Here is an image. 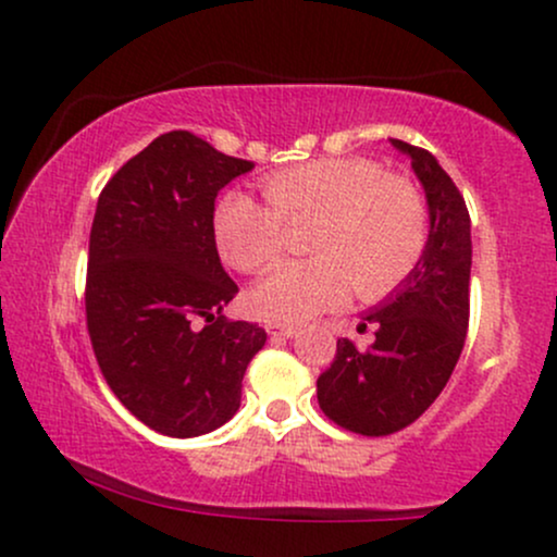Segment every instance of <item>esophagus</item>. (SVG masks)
Instances as JSON below:
<instances>
[{"label":"esophagus","mask_w":557,"mask_h":557,"mask_svg":"<svg viewBox=\"0 0 557 557\" xmlns=\"http://www.w3.org/2000/svg\"><path fill=\"white\" fill-rule=\"evenodd\" d=\"M267 332H270V337H283V341L296 335V330L293 327H287V324H274V322L267 324Z\"/></svg>","instance_id":"34e87169"}]
</instances>
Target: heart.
<instances>
[{
    "label": "heart",
    "instance_id": "heart-1",
    "mask_svg": "<svg viewBox=\"0 0 557 557\" xmlns=\"http://www.w3.org/2000/svg\"><path fill=\"white\" fill-rule=\"evenodd\" d=\"M264 201L230 190L214 207V240L240 272L283 253L285 225L314 220L311 259L283 261L248 293V309L277 324H304L354 296L385 298L411 277L432 235L424 190L369 157H322L272 172Z\"/></svg>",
    "mask_w": 557,
    "mask_h": 557
}]
</instances>
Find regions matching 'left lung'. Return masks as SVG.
Returning a JSON list of instances; mask_svg holds the SVG:
<instances>
[{"instance_id": "left-lung-1", "label": "left lung", "mask_w": 557, "mask_h": 557, "mask_svg": "<svg viewBox=\"0 0 557 557\" xmlns=\"http://www.w3.org/2000/svg\"><path fill=\"white\" fill-rule=\"evenodd\" d=\"M411 157L432 212V235L411 277L374 306V343L337 341L317 380L324 417L343 430L385 437L413 424L443 393L469 330L471 220L461 190L426 149L393 138ZM367 330V324H361Z\"/></svg>"}]
</instances>
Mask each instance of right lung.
Returning a JSON list of instances; mask_svg holds the SVG:
<instances>
[{
	"instance_id": "1",
	"label": "right lung",
	"mask_w": 557,
	"mask_h": 557,
	"mask_svg": "<svg viewBox=\"0 0 557 557\" xmlns=\"http://www.w3.org/2000/svg\"><path fill=\"white\" fill-rule=\"evenodd\" d=\"M253 162L170 131L110 177L88 240L86 324L107 385L146 426L198 437L240 406L248 361L267 343L222 309L238 285L222 270L214 198Z\"/></svg>"
}]
</instances>
